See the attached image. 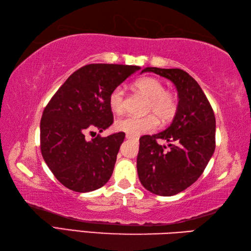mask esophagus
Here are the masks:
<instances>
[{
	"label": "esophagus",
	"mask_w": 251,
	"mask_h": 251,
	"mask_svg": "<svg viewBox=\"0 0 251 251\" xmlns=\"http://www.w3.org/2000/svg\"><path fill=\"white\" fill-rule=\"evenodd\" d=\"M126 139H136L135 136H131L129 134H126Z\"/></svg>",
	"instance_id": "obj_1"
}]
</instances>
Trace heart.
<instances>
[{"label":"heart","instance_id":"b5f03b06","mask_svg":"<svg viewBox=\"0 0 251 251\" xmlns=\"http://www.w3.org/2000/svg\"><path fill=\"white\" fill-rule=\"evenodd\" d=\"M135 87L149 99L147 112H152L162 122L166 123L175 116L178 109L175 95L165 90L163 83L154 77H141L135 82ZM109 106L115 114H121L125 109V93L121 86L115 87L109 95ZM153 114L137 117L125 116L114 124L116 130L124 131L131 136H140L157 126V119Z\"/></svg>","mask_w":251,"mask_h":251}]
</instances>
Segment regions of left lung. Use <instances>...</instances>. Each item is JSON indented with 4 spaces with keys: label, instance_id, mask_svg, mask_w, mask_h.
Listing matches in <instances>:
<instances>
[{
    "label": "left lung",
    "instance_id": "1",
    "mask_svg": "<svg viewBox=\"0 0 251 251\" xmlns=\"http://www.w3.org/2000/svg\"><path fill=\"white\" fill-rule=\"evenodd\" d=\"M172 81L178 92V109L168 128L139 139L138 177L151 193L172 196L201 177L216 148V119L201 86L181 69L146 68ZM167 141L170 149L161 146Z\"/></svg>",
    "mask_w": 251,
    "mask_h": 251
}]
</instances>
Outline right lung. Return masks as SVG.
Returning a JSON list of instances; mask_svg holds the SVG:
<instances>
[{"mask_svg": "<svg viewBox=\"0 0 251 251\" xmlns=\"http://www.w3.org/2000/svg\"><path fill=\"white\" fill-rule=\"evenodd\" d=\"M140 67L93 63L72 73L45 106L40 125L41 152L66 188L85 193L103 186L113 173L124 132L99 134L113 123L109 95Z\"/></svg>", "mask_w": 251, "mask_h": 251, "instance_id": "add662e5", "label": "right lung"}]
</instances>
